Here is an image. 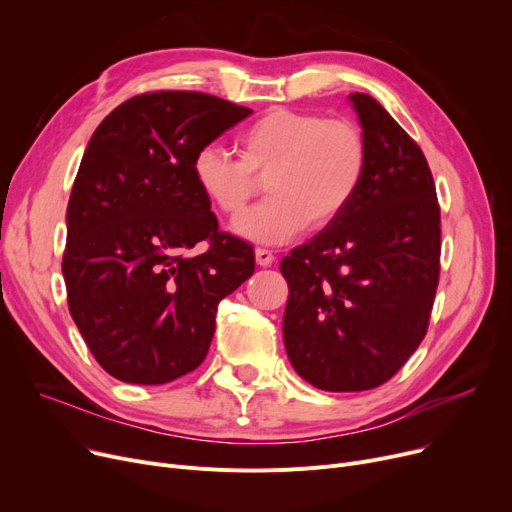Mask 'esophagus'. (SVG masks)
Returning a JSON list of instances; mask_svg holds the SVG:
<instances>
[{"instance_id": "1", "label": "esophagus", "mask_w": 512, "mask_h": 512, "mask_svg": "<svg viewBox=\"0 0 512 512\" xmlns=\"http://www.w3.org/2000/svg\"><path fill=\"white\" fill-rule=\"evenodd\" d=\"M274 253L272 251H267V249H255V261H257V265H261V267H270L272 263H274Z\"/></svg>"}]
</instances>
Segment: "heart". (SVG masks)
Listing matches in <instances>:
<instances>
[{
  "label": "heart",
  "mask_w": 512,
  "mask_h": 512,
  "mask_svg": "<svg viewBox=\"0 0 512 512\" xmlns=\"http://www.w3.org/2000/svg\"><path fill=\"white\" fill-rule=\"evenodd\" d=\"M236 151L240 159L218 147L199 149L193 178L226 215L245 209L265 180L270 197L232 222L234 234L263 245H282L307 226H332L357 197L369 161L355 122L282 107L242 130Z\"/></svg>",
  "instance_id": "b5f03b06"
}]
</instances>
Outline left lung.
Here are the masks:
<instances>
[{"mask_svg":"<svg viewBox=\"0 0 512 512\" xmlns=\"http://www.w3.org/2000/svg\"><path fill=\"white\" fill-rule=\"evenodd\" d=\"M369 161L340 218L282 259L286 355L319 390L378 388L417 351L440 278V205L419 145L353 93Z\"/></svg>","mask_w":512,"mask_h":512,"instance_id":"1","label":"left lung"}]
</instances>
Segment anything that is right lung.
I'll return each instance as SVG.
<instances>
[{
	"instance_id": "obj_1",
	"label": "right lung",
	"mask_w": 512,
	"mask_h": 512,
	"mask_svg": "<svg viewBox=\"0 0 512 512\" xmlns=\"http://www.w3.org/2000/svg\"><path fill=\"white\" fill-rule=\"evenodd\" d=\"M249 107L195 91L137 95L105 116L66 211L68 309L97 363L128 384H168L205 359L218 305L255 270L220 232L193 157ZM210 240L201 256L187 255Z\"/></svg>"
}]
</instances>
